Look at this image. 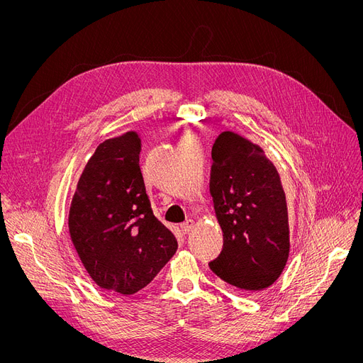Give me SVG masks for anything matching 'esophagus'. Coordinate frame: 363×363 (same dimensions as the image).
<instances>
[{
	"label": "esophagus",
	"instance_id": "1",
	"mask_svg": "<svg viewBox=\"0 0 363 363\" xmlns=\"http://www.w3.org/2000/svg\"><path fill=\"white\" fill-rule=\"evenodd\" d=\"M193 228H194V220H191V219H188L184 223H181V230H182L184 234H188L189 231L193 230Z\"/></svg>",
	"mask_w": 363,
	"mask_h": 363
}]
</instances>
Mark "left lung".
I'll return each mask as SVG.
<instances>
[{"label":"left lung","instance_id":"1","mask_svg":"<svg viewBox=\"0 0 363 363\" xmlns=\"http://www.w3.org/2000/svg\"><path fill=\"white\" fill-rule=\"evenodd\" d=\"M211 194L223 233L211 269L235 289H268L290 253L289 212L275 166L263 150L231 130L212 148Z\"/></svg>","mask_w":363,"mask_h":363}]
</instances>
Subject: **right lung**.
I'll use <instances>...</instances> for the list:
<instances>
[{
  "mask_svg": "<svg viewBox=\"0 0 363 363\" xmlns=\"http://www.w3.org/2000/svg\"><path fill=\"white\" fill-rule=\"evenodd\" d=\"M137 132L101 143L88 160L69 212L72 242L104 290L129 296L150 284L178 241L155 216L140 169Z\"/></svg>",
  "mask_w": 363,
  "mask_h": 363,
  "instance_id": "1",
  "label": "right lung"
}]
</instances>
